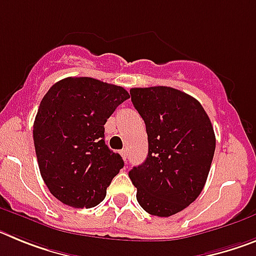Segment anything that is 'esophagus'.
<instances>
[{
  "instance_id": "34e87169",
  "label": "esophagus",
  "mask_w": 256,
  "mask_h": 256,
  "mask_svg": "<svg viewBox=\"0 0 256 256\" xmlns=\"http://www.w3.org/2000/svg\"><path fill=\"white\" fill-rule=\"evenodd\" d=\"M120 155H122V158H123L124 162H126V160H128V152H126V148H123V150L120 151Z\"/></svg>"
}]
</instances>
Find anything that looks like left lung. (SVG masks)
<instances>
[{
    "label": "left lung",
    "mask_w": 256,
    "mask_h": 256,
    "mask_svg": "<svg viewBox=\"0 0 256 256\" xmlns=\"http://www.w3.org/2000/svg\"><path fill=\"white\" fill-rule=\"evenodd\" d=\"M130 98L146 124L148 158L130 178L144 212L170 216L198 198L216 151L212 122L196 98L176 88H132Z\"/></svg>",
    "instance_id": "8db88e82"
}]
</instances>
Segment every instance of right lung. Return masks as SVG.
Instances as JSON below:
<instances>
[{"instance_id":"right-lung-1","label":"right lung","mask_w":256,"mask_h":256,"mask_svg":"<svg viewBox=\"0 0 256 256\" xmlns=\"http://www.w3.org/2000/svg\"><path fill=\"white\" fill-rule=\"evenodd\" d=\"M130 98L123 87L88 76L52 86L33 124L40 176L52 195L73 208H94L124 166L105 144V123Z\"/></svg>"}]
</instances>
